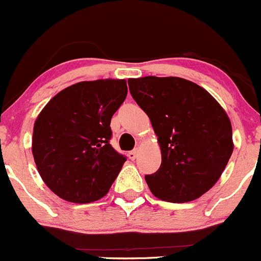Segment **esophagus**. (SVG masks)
<instances>
[{"label":"esophagus","instance_id":"1","mask_svg":"<svg viewBox=\"0 0 261 261\" xmlns=\"http://www.w3.org/2000/svg\"><path fill=\"white\" fill-rule=\"evenodd\" d=\"M137 154H138V149H133V151H130L129 153H128V156H129L130 160H136L137 159Z\"/></svg>","mask_w":261,"mask_h":261}]
</instances>
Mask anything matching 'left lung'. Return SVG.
Here are the masks:
<instances>
[{
	"mask_svg": "<svg viewBox=\"0 0 261 261\" xmlns=\"http://www.w3.org/2000/svg\"><path fill=\"white\" fill-rule=\"evenodd\" d=\"M128 85L161 147V166L144 176L152 194L172 203L199 198L217 182L233 151L226 112L203 87L179 77L130 79Z\"/></svg>",
	"mask_w": 261,
	"mask_h": 261,
	"instance_id": "1",
	"label": "left lung"
}]
</instances>
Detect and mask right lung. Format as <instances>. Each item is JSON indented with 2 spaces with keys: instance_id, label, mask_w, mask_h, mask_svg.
Here are the masks:
<instances>
[{
  "instance_id": "add662e5",
  "label": "right lung",
  "mask_w": 261,
  "mask_h": 261,
  "mask_svg": "<svg viewBox=\"0 0 261 261\" xmlns=\"http://www.w3.org/2000/svg\"><path fill=\"white\" fill-rule=\"evenodd\" d=\"M125 80L74 84L56 95L37 118L33 156L46 187L72 203L109 192L124 154L110 144V122L127 97Z\"/></svg>"
}]
</instances>
